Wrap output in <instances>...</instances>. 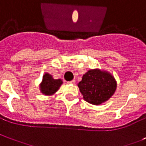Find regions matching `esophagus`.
Wrapping results in <instances>:
<instances>
[{"mask_svg": "<svg viewBox=\"0 0 146 146\" xmlns=\"http://www.w3.org/2000/svg\"><path fill=\"white\" fill-rule=\"evenodd\" d=\"M68 84H75V80H72V81H70V82H68Z\"/></svg>", "mask_w": 146, "mask_h": 146, "instance_id": "esophagus-1", "label": "esophagus"}]
</instances>
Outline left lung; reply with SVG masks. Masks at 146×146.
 <instances>
[{"label":"left lung","instance_id":"1","mask_svg":"<svg viewBox=\"0 0 146 146\" xmlns=\"http://www.w3.org/2000/svg\"><path fill=\"white\" fill-rule=\"evenodd\" d=\"M117 86L113 76L100 69L89 70L78 84L84 100L94 105L108 101L115 93Z\"/></svg>","mask_w":146,"mask_h":146}]
</instances>
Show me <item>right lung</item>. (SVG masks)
Instances as JSON below:
<instances>
[{
	"label": "right lung",
	"mask_w": 146,
	"mask_h": 146,
	"mask_svg": "<svg viewBox=\"0 0 146 146\" xmlns=\"http://www.w3.org/2000/svg\"><path fill=\"white\" fill-rule=\"evenodd\" d=\"M62 84L63 81L62 79H53L52 75L46 73L43 76L42 81L39 84V89L45 96H52L58 91Z\"/></svg>",
	"instance_id": "right-lung-1"
}]
</instances>
